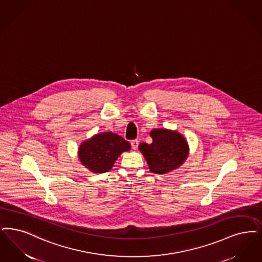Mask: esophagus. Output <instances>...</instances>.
I'll use <instances>...</instances> for the list:
<instances>
[{
    "label": "esophagus",
    "mask_w": 262,
    "mask_h": 262,
    "mask_svg": "<svg viewBox=\"0 0 262 262\" xmlns=\"http://www.w3.org/2000/svg\"><path fill=\"white\" fill-rule=\"evenodd\" d=\"M130 144H132V147H133V149L134 150H136L137 149V147H138V140H133L132 142H130Z\"/></svg>",
    "instance_id": "esophagus-1"
}]
</instances>
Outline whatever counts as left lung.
Instances as JSON below:
<instances>
[{"mask_svg": "<svg viewBox=\"0 0 262 262\" xmlns=\"http://www.w3.org/2000/svg\"><path fill=\"white\" fill-rule=\"evenodd\" d=\"M151 144L140 143L138 149L145 158L150 171L166 174L181 167L189 155L185 137L178 130L154 128L150 132Z\"/></svg>", "mask_w": 262, "mask_h": 262, "instance_id": "8db88e82", "label": "left lung"}]
</instances>
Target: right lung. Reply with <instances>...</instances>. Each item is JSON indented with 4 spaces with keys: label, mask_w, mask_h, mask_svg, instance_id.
<instances>
[{
    "label": "right lung",
    "mask_w": 262,
    "mask_h": 262,
    "mask_svg": "<svg viewBox=\"0 0 262 262\" xmlns=\"http://www.w3.org/2000/svg\"><path fill=\"white\" fill-rule=\"evenodd\" d=\"M130 150V144L122 136L100 133L83 141L78 148V157L84 168L94 173L110 170L123 152Z\"/></svg>",
    "instance_id": "add662e5"
}]
</instances>
